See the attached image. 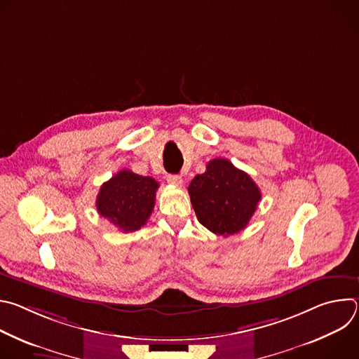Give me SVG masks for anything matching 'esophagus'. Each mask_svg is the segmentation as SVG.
<instances>
[{
  "label": "esophagus",
  "mask_w": 359,
  "mask_h": 359,
  "mask_svg": "<svg viewBox=\"0 0 359 359\" xmlns=\"http://www.w3.org/2000/svg\"><path fill=\"white\" fill-rule=\"evenodd\" d=\"M168 182L170 183V184H173V186H182L183 184V179L179 176V175H169L168 176Z\"/></svg>",
  "instance_id": "esophagus-1"
}]
</instances>
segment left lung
<instances>
[{"label":"left lung","instance_id":"obj_1","mask_svg":"<svg viewBox=\"0 0 359 359\" xmlns=\"http://www.w3.org/2000/svg\"><path fill=\"white\" fill-rule=\"evenodd\" d=\"M197 220L219 236L245 229L262 198L260 189L227 159H213L189 184Z\"/></svg>","mask_w":359,"mask_h":359}]
</instances>
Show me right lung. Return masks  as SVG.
I'll return each mask as SVG.
<instances>
[{"instance_id": "add662e5", "label": "right lung", "mask_w": 359, "mask_h": 359, "mask_svg": "<svg viewBox=\"0 0 359 359\" xmlns=\"http://www.w3.org/2000/svg\"><path fill=\"white\" fill-rule=\"evenodd\" d=\"M158 187L159 183L153 177L123 169L100 186L97 213L125 233L139 230L155 208Z\"/></svg>"}]
</instances>
